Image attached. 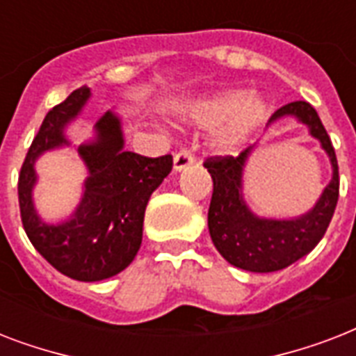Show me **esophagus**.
I'll return each instance as SVG.
<instances>
[{"instance_id": "obj_1", "label": "esophagus", "mask_w": 356, "mask_h": 356, "mask_svg": "<svg viewBox=\"0 0 356 356\" xmlns=\"http://www.w3.org/2000/svg\"><path fill=\"white\" fill-rule=\"evenodd\" d=\"M195 162V155L190 149H181L175 153L173 156V168H175V172H181L184 168H188L190 164H194Z\"/></svg>"}]
</instances>
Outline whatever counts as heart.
<instances>
[{"mask_svg":"<svg viewBox=\"0 0 356 356\" xmlns=\"http://www.w3.org/2000/svg\"><path fill=\"white\" fill-rule=\"evenodd\" d=\"M266 103L245 92H231L220 97L203 99L190 107V118L203 127L218 129V145L234 151L264 118Z\"/></svg>","mask_w":356,"mask_h":356,"instance_id":"b5f03b06","label":"heart"}]
</instances>
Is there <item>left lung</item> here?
I'll return each instance as SVG.
<instances>
[{
    "mask_svg": "<svg viewBox=\"0 0 356 356\" xmlns=\"http://www.w3.org/2000/svg\"><path fill=\"white\" fill-rule=\"evenodd\" d=\"M298 116L320 140L332 162V181L309 214L298 220H259L242 201V168L251 147L233 155L209 156L203 166L212 177V197L209 207V231L223 259L248 271H277L293 264L318 245L332 220L340 194L338 161L331 136L327 134L316 108L307 102H292L271 114Z\"/></svg>",
    "mask_w": 356,
    "mask_h": 356,
    "instance_id": "1",
    "label": "left lung"
}]
</instances>
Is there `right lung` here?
Masks as SVG:
<instances>
[{"label":"right lung","mask_w":356,"mask_h":356,"mask_svg":"<svg viewBox=\"0 0 356 356\" xmlns=\"http://www.w3.org/2000/svg\"><path fill=\"white\" fill-rule=\"evenodd\" d=\"M90 96L83 86L46 114L18 175L19 216L35 249L63 275L75 281H103L125 270L142 243L145 205L173 168V156H144L123 151L120 122L113 114L97 120V140L81 145L90 177L75 216L46 225L31 201L33 164L42 151L66 144L63 127L77 116Z\"/></svg>","instance_id":"obj_1"}]
</instances>
